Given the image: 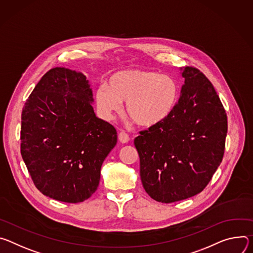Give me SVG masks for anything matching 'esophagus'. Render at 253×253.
<instances>
[{
  "label": "esophagus",
  "mask_w": 253,
  "mask_h": 253,
  "mask_svg": "<svg viewBox=\"0 0 253 253\" xmlns=\"http://www.w3.org/2000/svg\"><path fill=\"white\" fill-rule=\"evenodd\" d=\"M119 139H120L121 143L126 144V143L129 141V136H128V134H127L126 132L121 131V132L119 133Z\"/></svg>",
  "instance_id": "1"
}]
</instances>
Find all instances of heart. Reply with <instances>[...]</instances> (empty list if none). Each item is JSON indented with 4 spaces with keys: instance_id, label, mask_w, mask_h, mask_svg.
Instances as JSON below:
<instances>
[{
    "instance_id": "b5f03b06",
    "label": "heart",
    "mask_w": 253,
    "mask_h": 253,
    "mask_svg": "<svg viewBox=\"0 0 253 253\" xmlns=\"http://www.w3.org/2000/svg\"><path fill=\"white\" fill-rule=\"evenodd\" d=\"M179 86L174 78L159 72L130 69L112 74L95 91L102 118L111 120L126 102V115L138 126L152 127L165 122L177 106Z\"/></svg>"
}]
</instances>
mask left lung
Masks as SVG:
<instances>
[{
	"label": "left lung",
	"mask_w": 253,
	"mask_h": 253,
	"mask_svg": "<svg viewBox=\"0 0 253 253\" xmlns=\"http://www.w3.org/2000/svg\"><path fill=\"white\" fill-rule=\"evenodd\" d=\"M181 70L185 83L173 114L134 138L144 189L162 203L202 192L225 150L227 117L214 86L197 68Z\"/></svg>",
	"instance_id": "1"
}]
</instances>
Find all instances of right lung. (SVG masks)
<instances>
[{
  "instance_id": "right-lung-1",
  "label": "right lung",
  "mask_w": 253,
  "mask_h": 253,
  "mask_svg": "<svg viewBox=\"0 0 253 253\" xmlns=\"http://www.w3.org/2000/svg\"><path fill=\"white\" fill-rule=\"evenodd\" d=\"M86 76L64 67L43 75L21 118V155L34 185L47 197L78 203L91 197L101 165L118 142L98 119Z\"/></svg>"
}]
</instances>
